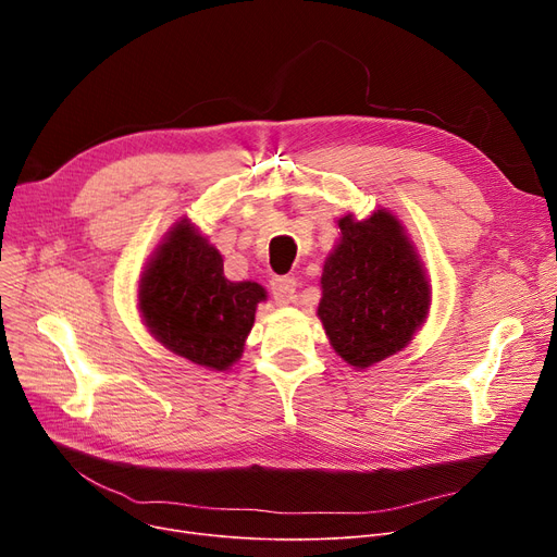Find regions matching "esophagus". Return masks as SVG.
Instances as JSON below:
<instances>
[{"label":"esophagus","instance_id":"1","mask_svg":"<svg viewBox=\"0 0 557 557\" xmlns=\"http://www.w3.org/2000/svg\"><path fill=\"white\" fill-rule=\"evenodd\" d=\"M271 290H273V298H275L277 305L296 302V298H298V282L294 277H275L271 282Z\"/></svg>","mask_w":557,"mask_h":557}]
</instances>
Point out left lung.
<instances>
[{
  "label": "left lung",
  "mask_w": 557,
  "mask_h": 557,
  "mask_svg": "<svg viewBox=\"0 0 557 557\" xmlns=\"http://www.w3.org/2000/svg\"><path fill=\"white\" fill-rule=\"evenodd\" d=\"M323 263L318 318L334 352L355 370L384 361L413 341L431 309V282L401 221L386 208L338 221Z\"/></svg>",
  "instance_id": "1"
}]
</instances>
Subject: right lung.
I'll list each match as a JSON object with an SVG mask.
<instances>
[{
    "instance_id": "add662e5",
    "label": "right lung",
    "mask_w": 557,
    "mask_h": 557,
    "mask_svg": "<svg viewBox=\"0 0 557 557\" xmlns=\"http://www.w3.org/2000/svg\"><path fill=\"white\" fill-rule=\"evenodd\" d=\"M263 300L261 284L223 275L221 252L189 219L164 234L137 286V309L149 334L175 357L216 372L242 359Z\"/></svg>"
}]
</instances>
